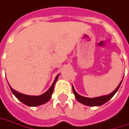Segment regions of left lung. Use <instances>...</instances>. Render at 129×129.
<instances>
[{"instance_id": "1", "label": "left lung", "mask_w": 129, "mask_h": 129, "mask_svg": "<svg viewBox=\"0 0 129 129\" xmlns=\"http://www.w3.org/2000/svg\"><path fill=\"white\" fill-rule=\"evenodd\" d=\"M122 81H120V83L119 84V85L118 86V87L115 89V90L112 93H110V94L108 95H105V96H101V97H98V98H85V97H82L81 95H79V94H77L76 92L75 91L74 87H72V89H73V92L75 95L76 99L81 103L86 105L87 106H100L102 105L104 103H105L106 102H108L110 99L113 97V95L115 94L116 92L118 90L119 87L120 86Z\"/></svg>"}]
</instances>
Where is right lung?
<instances>
[{
  "label": "right lung",
  "instance_id": "add662e5",
  "mask_svg": "<svg viewBox=\"0 0 129 129\" xmlns=\"http://www.w3.org/2000/svg\"><path fill=\"white\" fill-rule=\"evenodd\" d=\"M58 75H57V76L55 77V79L53 83L52 86L50 87V88L48 89V91L45 93L40 95V96L26 95V94H24L21 93L17 92L16 91L14 90L11 87H10V89H11L12 93L15 95V97L19 100H20L21 103H23L28 106H37V105H40L42 104L46 103L48 101H49V100L50 99L51 96H52V94H53L54 89V85H55V82L58 79Z\"/></svg>",
  "mask_w": 129,
  "mask_h": 129
}]
</instances>
